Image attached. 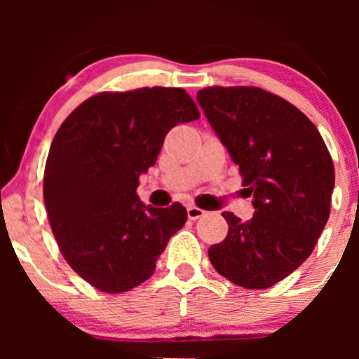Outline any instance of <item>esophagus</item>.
<instances>
[{
	"mask_svg": "<svg viewBox=\"0 0 359 359\" xmlns=\"http://www.w3.org/2000/svg\"><path fill=\"white\" fill-rule=\"evenodd\" d=\"M187 216H189V219H192V221H196V219H199L201 216H204V211L201 208H197V205H187Z\"/></svg>",
	"mask_w": 359,
	"mask_h": 359,
	"instance_id": "obj_1",
	"label": "esophagus"
}]
</instances>
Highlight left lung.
<instances>
[{
  "label": "left lung",
  "mask_w": 359,
  "mask_h": 359,
  "mask_svg": "<svg viewBox=\"0 0 359 359\" xmlns=\"http://www.w3.org/2000/svg\"><path fill=\"white\" fill-rule=\"evenodd\" d=\"M209 125L243 177L255 214L222 212L229 231L209 248L217 273L245 288H269L309 258L331 211L334 165L314 123L259 88L197 93Z\"/></svg>",
  "instance_id": "8db88e82"
}]
</instances>
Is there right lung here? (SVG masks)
I'll list each match as a JSON object with an SVG mask.
<instances>
[{
    "label": "right lung",
    "instance_id": "1",
    "mask_svg": "<svg viewBox=\"0 0 359 359\" xmlns=\"http://www.w3.org/2000/svg\"><path fill=\"white\" fill-rule=\"evenodd\" d=\"M199 118L184 89L101 93L69 114L53 138L43 175L48 221L65 262L106 294L131 290L187 221L182 204L140 201V175L179 123Z\"/></svg>",
    "mask_w": 359,
    "mask_h": 359
}]
</instances>
